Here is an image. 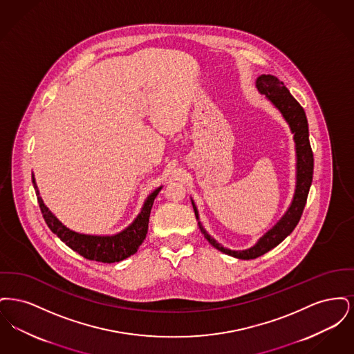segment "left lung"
<instances>
[{
	"label": "left lung",
	"mask_w": 354,
	"mask_h": 354,
	"mask_svg": "<svg viewBox=\"0 0 354 354\" xmlns=\"http://www.w3.org/2000/svg\"><path fill=\"white\" fill-rule=\"evenodd\" d=\"M256 87L259 93L266 95V98L280 111V114L283 115V118L286 119L293 134L295 150H296V185H295V194H293L292 202L289 204L286 214L270 228V231H267L256 241L253 247L243 251H234L223 247L205 231V228L203 227L199 220V212L195 202L191 199L199 228L204 237L208 240V243L216 250H219L220 252L230 254L236 259H241V260H251L268 252L276 245H279L286 236L292 234V231L295 230V227L297 225L299 220L303 215L304 207H305L308 192L313 178V152L309 143L308 120H306L303 107L292 97V94L289 93V90L286 88L284 84L280 80H277L274 75H270V74L259 75L256 80Z\"/></svg>",
	"instance_id": "8db88e82"
}]
</instances>
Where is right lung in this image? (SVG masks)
I'll return each instance as SVG.
<instances>
[{
    "label": "right lung",
    "mask_w": 354,
    "mask_h": 354,
    "mask_svg": "<svg viewBox=\"0 0 354 354\" xmlns=\"http://www.w3.org/2000/svg\"><path fill=\"white\" fill-rule=\"evenodd\" d=\"M35 195L42 212V216L46 221L51 232L58 236L68 248L80 253L84 259L95 260L101 263H118L129 256L134 254L147 235L149 219L151 214L152 204L162 189L163 185L155 188L147 199L143 203V207L133 223L115 235H87L80 234L68 228L61 220L58 219L50 209L45 205L42 198L39 196V189L35 183L34 174H32Z\"/></svg>",
    "instance_id": "add662e5"
}]
</instances>
